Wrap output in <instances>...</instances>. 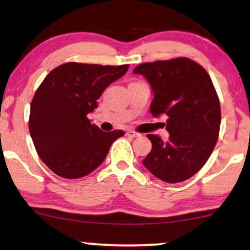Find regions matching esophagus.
I'll return each mask as SVG.
<instances>
[{
	"label": "esophagus",
	"mask_w": 250,
	"mask_h": 250,
	"mask_svg": "<svg viewBox=\"0 0 250 250\" xmlns=\"http://www.w3.org/2000/svg\"><path fill=\"white\" fill-rule=\"evenodd\" d=\"M126 134H127V136L132 137V138H138V137H140V136H142V134H140V133H138V132L133 131V130H128V131H126Z\"/></svg>",
	"instance_id": "1"
}]
</instances>
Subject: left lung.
I'll list each match as a JSON object with an SVG mask.
<instances>
[{
	"label": "left lung",
	"mask_w": 250,
	"mask_h": 250,
	"mask_svg": "<svg viewBox=\"0 0 250 250\" xmlns=\"http://www.w3.org/2000/svg\"><path fill=\"white\" fill-rule=\"evenodd\" d=\"M133 73L151 84V113L168 117V142L147 134L152 149L144 166L165 183L187 180L206 164L218 142L221 108L212 79L200 64L186 57L143 63Z\"/></svg>",
	"instance_id": "obj_1"
}]
</instances>
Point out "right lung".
I'll return each mask as SVG.
<instances>
[{
  "label": "right lung",
  "instance_id": "add662e5",
  "mask_svg": "<svg viewBox=\"0 0 250 250\" xmlns=\"http://www.w3.org/2000/svg\"><path fill=\"white\" fill-rule=\"evenodd\" d=\"M128 65H98L69 62L52 70L31 101L29 131L37 154L52 172L78 179L104 161L111 145L124 131L103 132L87 114L97 99Z\"/></svg>",
  "mask_w": 250,
  "mask_h": 250
}]
</instances>
